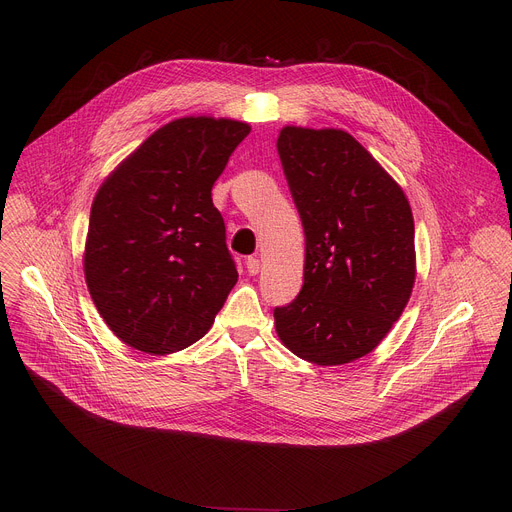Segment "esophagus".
Masks as SVG:
<instances>
[{
  "label": "esophagus",
  "mask_w": 512,
  "mask_h": 512,
  "mask_svg": "<svg viewBox=\"0 0 512 512\" xmlns=\"http://www.w3.org/2000/svg\"><path fill=\"white\" fill-rule=\"evenodd\" d=\"M245 265H247L249 275H257V273H259V269H261V263H259V259H257V257H249V259L245 261Z\"/></svg>",
  "instance_id": "34e87169"
}]
</instances>
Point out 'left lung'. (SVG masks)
<instances>
[{"label": "left lung", "instance_id": "left-lung-1", "mask_svg": "<svg viewBox=\"0 0 512 512\" xmlns=\"http://www.w3.org/2000/svg\"><path fill=\"white\" fill-rule=\"evenodd\" d=\"M283 174L306 235L304 285L273 310L296 356L334 367L375 350L415 283V227L401 186L342 129L287 125Z\"/></svg>", "mask_w": 512, "mask_h": 512}]
</instances>
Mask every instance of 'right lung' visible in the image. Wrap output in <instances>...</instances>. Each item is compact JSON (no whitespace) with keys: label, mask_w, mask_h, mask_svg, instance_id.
<instances>
[{"label":"right lung","mask_w":512,"mask_h":512,"mask_svg":"<svg viewBox=\"0 0 512 512\" xmlns=\"http://www.w3.org/2000/svg\"><path fill=\"white\" fill-rule=\"evenodd\" d=\"M251 127L182 117L101 184L85 245L89 294L113 334L148 354L200 340L237 283L212 186Z\"/></svg>","instance_id":"right-lung-1"}]
</instances>
